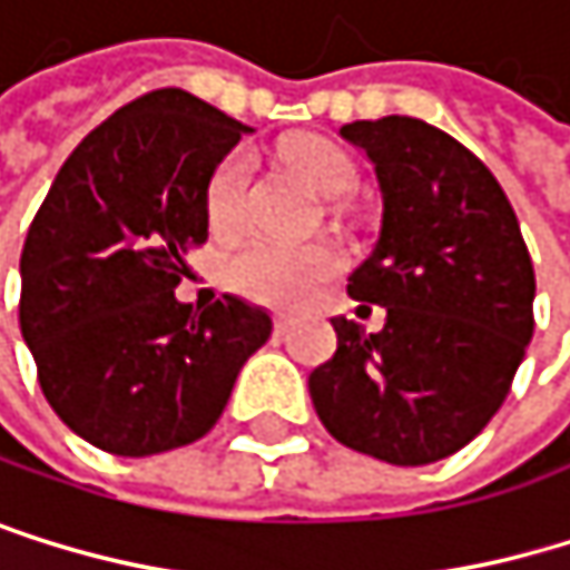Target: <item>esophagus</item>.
<instances>
[{
	"mask_svg": "<svg viewBox=\"0 0 570 570\" xmlns=\"http://www.w3.org/2000/svg\"><path fill=\"white\" fill-rule=\"evenodd\" d=\"M288 330H292V320H288V316H278V320H275V333L285 336Z\"/></svg>",
	"mask_w": 570,
	"mask_h": 570,
	"instance_id": "esophagus-1",
	"label": "esophagus"
}]
</instances>
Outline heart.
Instances as JSON below:
<instances>
[{
    "mask_svg": "<svg viewBox=\"0 0 570 570\" xmlns=\"http://www.w3.org/2000/svg\"><path fill=\"white\" fill-rule=\"evenodd\" d=\"M282 159L295 179H302L312 193L340 200L353 193L356 169L343 149L323 138L288 141ZM250 179V156L230 153L207 183V224L214 234H234L240 227L244 189ZM343 258L330 244H282V240H250L234 250L224 265V282L247 302L268 308H295L308 302L340 272Z\"/></svg>",
    "mask_w": 570,
    "mask_h": 570,
    "instance_id": "obj_1",
    "label": "heart"
}]
</instances>
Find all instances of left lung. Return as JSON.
Segmentation results:
<instances>
[{
	"label": "left lung",
	"mask_w": 570,
	"mask_h": 570,
	"mask_svg": "<svg viewBox=\"0 0 570 570\" xmlns=\"http://www.w3.org/2000/svg\"><path fill=\"white\" fill-rule=\"evenodd\" d=\"M340 135L374 163L384 200L346 292L387 320L366 333L336 316V353L308 374V394L346 449L429 465L507 401L533 336V265L503 186L449 131L387 115Z\"/></svg>",
	"instance_id": "obj_1"
}]
</instances>
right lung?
<instances>
[{"mask_svg": "<svg viewBox=\"0 0 570 570\" xmlns=\"http://www.w3.org/2000/svg\"><path fill=\"white\" fill-rule=\"evenodd\" d=\"M250 131L179 88L149 91L60 166L22 244L19 330L73 435L141 459L204 439L272 316L237 295L186 305L207 183Z\"/></svg>", "mask_w": 570, "mask_h": 570, "instance_id": "right-lung-1", "label": "right lung"}]
</instances>
